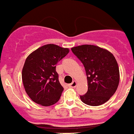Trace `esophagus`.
I'll return each mask as SVG.
<instances>
[{
	"label": "esophagus",
	"instance_id": "obj_1",
	"mask_svg": "<svg viewBox=\"0 0 134 134\" xmlns=\"http://www.w3.org/2000/svg\"><path fill=\"white\" fill-rule=\"evenodd\" d=\"M76 86H77V82L76 81H73L71 84L68 85V86L70 88H75Z\"/></svg>",
	"mask_w": 134,
	"mask_h": 134
}]
</instances>
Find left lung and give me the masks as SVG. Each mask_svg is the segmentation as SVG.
<instances>
[{
	"label": "left lung",
	"instance_id": "8db88e82",
	"mask_svg": "<svg viewBox=\"0 0 134 134\" xmlns=\"http://www.w3.org/2000/svg\"><path fill=\"white\" fill-rule=\"evenodd\" d=\"M85 68L88 91L80 99L86 104L99 106L111 98L120 81L119 67L113 54L94 45H82L71 48Z\"/></svg>",
	"mask_w": 134,
	"mask_h": 134
}]
</instances>
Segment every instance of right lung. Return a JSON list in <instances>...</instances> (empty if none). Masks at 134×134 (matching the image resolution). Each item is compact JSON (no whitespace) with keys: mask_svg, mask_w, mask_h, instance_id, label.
I'll return each mask as SVG.
<instances>
[{"mask_svg":"<svg viewBox=\"0 0 134 134\" xmlns=\"http://www.w3.org/2000/svg\"><path fill=\"white\" fill-rule=\"evenodd\" d=\"M68 52V48L47 44L26 58L22 70V80L25 92L35 103L48 107L59 101L64 88L59 81L56 65Z\"/></svg>","mask_w":134,"mask_h":134,"instance_id":"add662e5","label":"right lung"}]
</instances>
